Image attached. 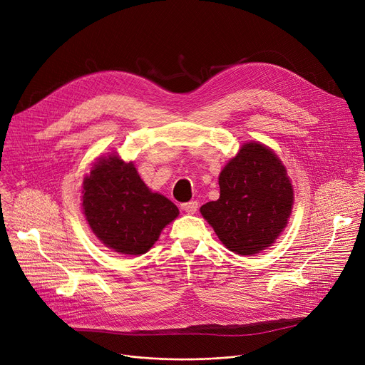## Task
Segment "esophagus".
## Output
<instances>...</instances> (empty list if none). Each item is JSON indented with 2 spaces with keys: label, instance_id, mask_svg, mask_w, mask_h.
Wrapping results in <instances>:
<instances>
[{
  "label": "esophagus",
  "instance_id": "esophagus-1",
  "mask_svg": "<svg viewBox=\"0 0 365 365\" xmlns=\"http://www.w3.org/2000/svg\"><path fill=\"white\" fill-rule=\"evenodd\" d=\"M182 210H183L186 214H195V212L197 211V202H196V200H190V202L182 203Z\"/></svg>",
  "mask_w": 365,
  "mask_h": 365
}]
</instances>
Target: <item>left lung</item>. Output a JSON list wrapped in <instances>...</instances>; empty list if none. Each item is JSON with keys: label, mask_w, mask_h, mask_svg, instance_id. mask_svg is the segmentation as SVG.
Returning a JSON list of instances; mask_svg holds the SVG:
<instances>
[{"label": "left lung", "mask_w": 365, "mask_h": 365, "mask_svg": "<svg viewBox=\"0 0 365 365\" xmlns=\"http://www.w3.org/2000/svg\"><path fill=\"white\" fill-rule=\"evenodd\" d=\"M220 199L200 206L222 244L241 255L270 247L287 224L293 189L277 155L244 144L220 175Z\"/></svg>", "instance_id": "left-lung-1"}]
</instances>
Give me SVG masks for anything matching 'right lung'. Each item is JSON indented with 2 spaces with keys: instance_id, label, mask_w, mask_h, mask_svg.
Masks as SVG:
<instances>
[{
  "instance_id": "1",
  "label": "right lung",
  "mask_w": 365,
  "mask_h": 365,
  "mask_svg": "<svg viewBox=\"0 0 365 365\" xmlns=\"http://www.w3.org/2000/svg\"><path fill=\"white\" fill-rule=\"evenodd\" d=\"M83 214L95 235L121 254H144L179 210L153 193L133 163L118 155L99 160L83 180Z\"/></svg>"
}]
</instances>
